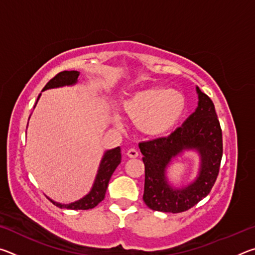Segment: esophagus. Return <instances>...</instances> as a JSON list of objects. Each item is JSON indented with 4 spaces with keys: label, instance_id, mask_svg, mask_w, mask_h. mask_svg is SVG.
I'll return each mask as SVG.
<instances>
[{
    "label": "esophagus",
    "instance_id": "34e87169",
    "mask_svg": "<svg viewBox=\"0 0 255 255\" xmlns=\"http://www.w3.org/2000/svg\"><path fill=\"white\" fill-rule=\"evenodd\" d=\"M127 155L130 158H136L138 156V150L136 148H129L127 150Z\"/></svg>",
    "mask_w": 255,
    "mask_h": 255
}]
</instances>
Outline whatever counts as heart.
Instances as JSON below:
<instances>
[{
	"mask_svg": "<svg viewBox=\"0 0 255 255\" xmlns=\"http://www.w3.org/2000/svg\"><path fill=\"white\" fill-rule=\"evenodd\" d=\"M123 109L140 131L159 136L170 131L182 118L185 98L178 90L152 86L125 99Z\"/></svg>",
	"mask_w": 255,
	"mask_h": 255,
	"instance_id": "b5f03b06",
	"label": "heart"
}]
</instances>
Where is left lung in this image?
Listing matches in <instances>:
<instances>
[{
    "label": "left lung",
    "instance_id": "obj_1",
    "mask_svg": "<svg viewBox=\"0 0 255 255\" xmlns=\"http://www.w3.org/2000/svg\"><path fill=\"white\" fill-rule=\"evenodd\" d=\"M196 90L198 107L182 126L167 137L138 144L145 165L143 199L153 210L172 214L188 210L207 197L217 179L223 156L221 125L213 101L198 86ZM185 150H195L200 155V172L193 183L172 187L166 169L172 159Z\"/></svg>",
    "mask_w": 255,
    "mask_h": 255
}]
</instances>
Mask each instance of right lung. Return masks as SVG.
Instances as JSON below:
<instances>
[{"label": "right lung", "instance_id": "right-lung-1", "mask_svg": "<svg viewBox=\"0 0 255 255\" xmlns=\"http://www.w3.org/2000/svg\"><path fill=\"white\" fill-rule=\"evenodd\" d=\"M80 75V72L77 71H64L58 73L57 75L53 77L48 83L45 85V88L42 91L49 89L55 88H62V86H68V85H74L77 83V77ZM41 94L37 99V102L39 100ZM36 102V105H37ZM36 107V106H34ZM122 162V152H120V147H116L112 149H108L103 154V157L99 165V170L94 180V183L92 185V189L90 190L88 195L81 198L80 200L71 202V204H59L51 200L50 198L48 199L53 202L55 206L59 207V208H66V209H73V210H86V209H92L94 207L98 206L100 202L105 199L106 191L109 184V181L112 173L115 170L117 169V166Z\"/></svg>", "mask_w": 255, "mask_h": 255}]
</instances>
